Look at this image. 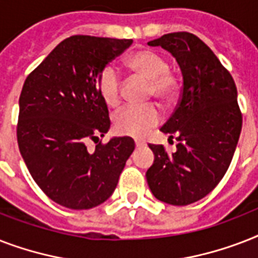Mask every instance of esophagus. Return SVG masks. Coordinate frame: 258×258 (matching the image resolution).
<instances>
[{"instance_id": "obj_1", "label": "esophagus", "mask_w": 258, "mask_h": 258, "mask_svg": "<svg viewBox=\"0 0 258 258\" xmlns=\"http://www.w3.org/2000/svg\"><path fill=\"white\" fill-rule=\"evenodd\" d=\"M145 143H143V142H141V141H137L135 142V147H137L138 150L139 149H143V147H145Z\"/></svg>"}]
</instances>
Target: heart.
<instances>
[{"instance_id": "b5f03b06", "label": "heart", "mask_w": 258, "mask_h": 258, "mask_svg": "<svg viewBox=\"0 0 258 258\" xmlns=\"http://www.w3.org/2000/svg\"><path fill=\"white\" fill-rule=\"evenodd\" d=\"M131 74L149 82L147 95L155 97L163 105L170 104L179 92V79L169 70V61L162 53L153 49L133 52L124 58ZM97 89L108 107H116L121 99V80L115 68L103 67L97 75ZM161 121V112L153 104L145 107L128 105L115 115L113 127L117 134L143 138Z\"/></svg>"}]
</instances>
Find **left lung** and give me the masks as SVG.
Listing matches in <instances>:
<instances>
[{
    "label": "left lung",
    "mask_w": 258,
    "mask_h": 258,
    "mask_svg": "<svg viewBox=\"0 0 258 258\" xmlns=\"http://www.w3.org/2000/svg\"><path fill=\"white\" fill-rule=\"evenodd\" d=\"M169 50L179 64L183 87L175 111L161 128L178 141L167 154L149 145L153 166L146 172L157 200L174 206L206 197L228 171L236 151L242 115L232 75L196 34L175 32L149 42Z\"/></svg>",
    "instance_id": "left-lung-1"
}]
</instances>
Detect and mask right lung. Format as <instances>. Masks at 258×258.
<instances>
[{"mask_svg":"<svg viewBox=\"0 0 258 258\" xmlns=\"http://www.w3.org/2000/svg\"><path fill=\"white\" fill-rule=\"evenodd\" d=\"M133 40L71 36L26 78L20 95L17 142L38 187L74 210L99 206L112 196L133 154L131 138H112L108 108L97 89L103 67ZM99 142L93 152L86 142Z\"/></svg>","mask_w":258,"mask_h":258,"instance_id":"1","label":"right lung"}]
</instances>
